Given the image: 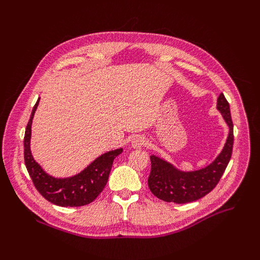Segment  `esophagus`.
<instances>
[{
	"mask_svg": "<svg viewBox=\"0 0 260 260\" xmlns=\"http://www.w3.org/2000/svg\"><path fill=\"white\" fill-rule=\"evenodd\" d=\"M145 144H146V140L143 136H137L133 141H132V146L134 148H140L142 146H144Z\"/></svg>",
	"mask_w": 260,
	"mask_h": 260,
	"instance_id": "esophagus-1",
	"label": "esophagus"
}]
</instances>
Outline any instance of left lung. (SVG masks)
I'll list each match as a JSON object with an SVG mask.
<instances>
[{"label": "left lung", "instance_id": "8db88e82", "mask_svg": "<svg viewBox=\"0 0 260 260\" xmlns=\"http://www.w3.org/2000/svg\"><path fill=\"white\" fill-rule=\"evenodd\" d=\"M217 108L229 126V135L222 152L208 167L193 172H182L164 159L152 155V169L147 183L156 198L174 203L197 201L211 192L219 183L233 154L234 124L229 103L223 93L218 97Z\"/></svg>", "mask_w": 260, "mask_h": 260}]
</instances>
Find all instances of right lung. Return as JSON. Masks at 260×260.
Masks as SVG:
<instances>
[{
  "mask_svg": "<svg viewBox=\"0 0 260 260\" xmlns=\"http://www.w3.org/2000/svg\"><path fill=\"white\" fill-rule=\"evenodd\" d=\"M39 99L32 109L24 134V163L30 178L39 193L53 204L60 207H81L92 202L101 194L108 181L113 162L123 152L121 148L103 154L90 165L73 178L54 179L41 169L30 151L32 118Z\"/></svg>",
  "mask_w": 260,
  "mask_h": 260,
  "instance_id": "obj_1",
  "label": "right lung"
}]
</instances>
